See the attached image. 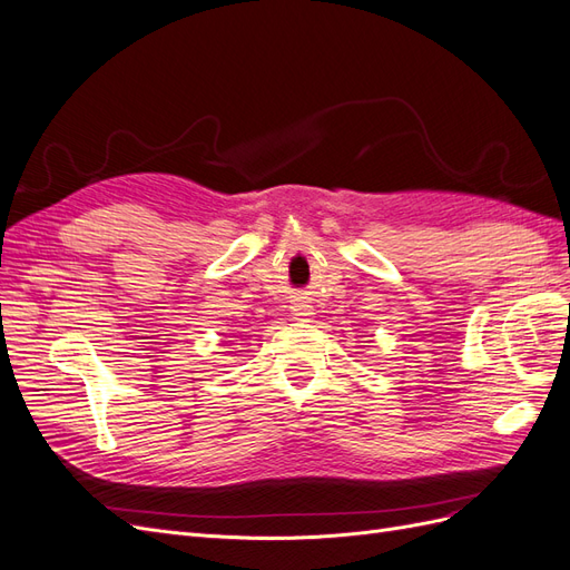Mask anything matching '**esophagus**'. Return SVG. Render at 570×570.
Here are the masks:
<instances>
[{
  "label": "esophagus",
  "instance_id": "1",
  "mask_svg": "<svg viewBox=\"0 0 570 570\" xmlns=\"http://www.w3.org/2000/svg\"><path fill=\"white\" fill-rule=\"evenodd\" d=\"M312 316H314V308L308 306L306 302H297L295 306H292V318H297V321H312Z\"/></svg>",
  "mask_w": 570,
  "mask_h": 570
}]
</instances>
